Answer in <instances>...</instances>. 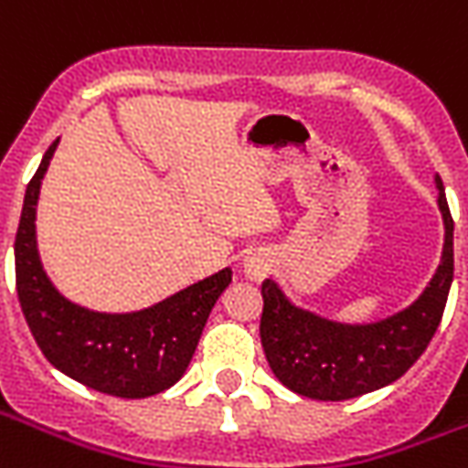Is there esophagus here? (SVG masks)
Here are the masks:
<instances>
[{"label": "esophagus", "mask_w": 468, "mask_h": 468, "mask_svg": "<svg viewBox=\"0 0 468 468\" xmlns=\"http://www.w3.org/2000/svg\"><path fill=\"white\" fill-rule=\"evenodd\" d=\"M265 271H268V263H265L263 258H255V255H250V258L245 261V273L250 275V278H263Z\"/></svg>", "instance_id": "obj_1"}]
</instances>
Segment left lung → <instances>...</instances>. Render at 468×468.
Listing matches in <instances>:
<instances>
[{"label": "left lung", "mask_w": 468, "mask_h": 468, "mask_svg": "<svg viewBox=\"0 0 468 468\" xmlns=\"http://www.w3.org/2000/svg\"><path fill=\"white\" fill-rule=\"evenodd\" d=\"M441 263L416 301L376 324H338L293 305L275 281H263L261 341L275 378L298 396L346 401L388 386L419 361L441 324L453 281V220L441 177Z\"/></svg>", "instance_id": "8db88e82"}]
</instances>
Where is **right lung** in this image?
<instances>
[{
	"label": "right lung",
	"instance_id": "add662e5",
	"mask_svg": "<svg viewBox=\"0 0 468 468\" xmlns=\"http://www.w3.org/2000/svg\"><path fill=\"white\" fill-rule=\"evenodd\" d=\"M57 143L49 144L27 185L16 228L15 271L22 314L47 361L69 378L120 399H147L180 381L233 271L223 268L134 314H97L67 301L47 278L35 233L39 185Z\"/></svg>",
	"mask_w": 468,
	"mask_h": 468
}]
</instances>
